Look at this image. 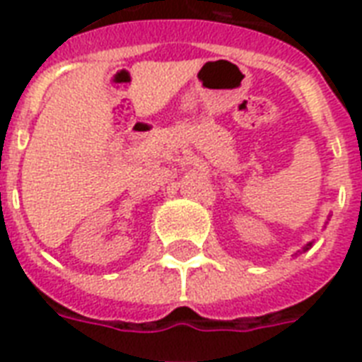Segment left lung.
Segmentation results:
<instances>
[{"label":"left lung","instance_id":"obj_1","mask_svg":"<svg viewBox=\"0 0 362 362\" xmlns=\"http://www.w3.org/2000/svg\"><path fill=\"white\" fill-rule=\"evenodd\" d=\"M308 246H312V244H308ZM304 250H308V247H304Z\"/></svg>","mask_w":362,"mask_h":362}]
</instances>
